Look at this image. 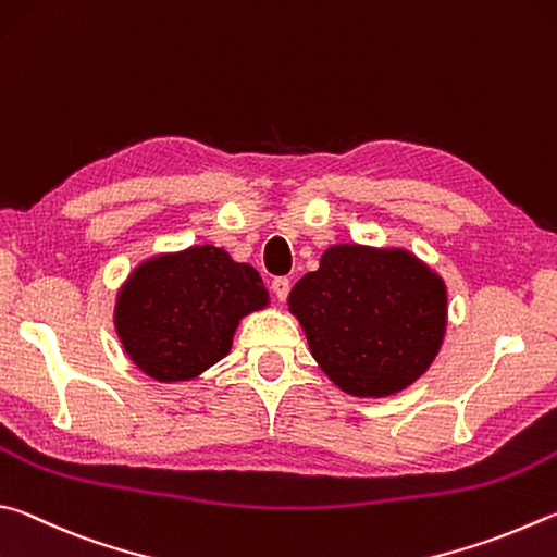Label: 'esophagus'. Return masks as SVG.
<instances>
[{
	"mask_svg": "<svg viewBox=\"0 0 557 557\" xmlns=\"http://www.w3.org/2000/svg\"><path fill=\"white\" fill-rule=\"evenodd\" d=\"M271 290L273 296H276L278 300H286L288 298V290H290V281L286 276H276L271 281Z\"/></svg>",
	"mask_w": 557,
	"mask_h": 557,
	"instance_id": "1",
	"label": "esophagus"
}]
</instances>
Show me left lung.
Segmentation results:
<instances>
[{
  "instance_id": "1",
  "label": "left lung",
  "mask_w": 557,
  "mask_h": 557,
  "mask_svg": "<svg viewBox=\"0 0 557 557\" xmlns=\"http://www.w3.org/2000/svg\"><path fill=\"white\" fill-rule=\"evenodd\" d=\"M445 286L406 251L330 247L320 269L288 296L310 352L355 396H388L413 384L445 333Z\"/></svg>"
}]
</instances>
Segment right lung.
Segmentation results:
<instances>
[{
  "label": "right lung",
  "instance_id": "obj_1",
  "mask_svg": "<svg viewBox=\"0 0 557 557\" xmlns=\"http://www.w3.org/2000/svg\"><path fill=\"white\" fill-rule=\"evenodd\" d=\"M267 298L249 263L205 244L141 263L122 288L114 323L141 372L185 382L230 352L239 318Z\"/></svg>",
  "mask_w": 557,
  "mask_h": 557
}]
</instances>
